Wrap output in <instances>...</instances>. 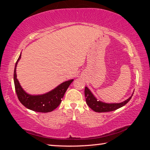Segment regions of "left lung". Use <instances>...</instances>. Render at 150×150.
<instances>
[{
	"instance_id": "8db88e82",
	"label": "left lung",
	"mask_w": 150,
	"mask_h": 150,
	"mask_svg": "<svg viewBox=\"0 0 150 150\" xmlns=\"http://www.w3.org/2000/svg\"><path fill=\"white\" fill-rule=\"evenodd\" d=\"M132 95L130 98H128V99L121 103L107 104L102 103L100 102V101H98L87 87H85V96L86 98V103H87V105L89 106L93 110L96 112H106L116 110V109H118L122 107V106L126 105L131 99Z\"/></svg>"
}]
</instances>
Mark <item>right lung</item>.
Masks as SVG:
<instances>
[{"instance_id":"1","label":"right lung","mask_w":150,"mask_h":150,"mask_svg":"<svg viewBox=\"0 0 150 150\" xmlns=\"http://www.w3.org/2000/svg\"><path fill=\"white\" fill-rule=\"evenodd\" d=\"M21 57V54L18 59L15 65L14 71V82L15 91L20 102L25 107L35 112H49L55 110L59 104L64 96L66 91L69 87L73 79L65 81L50 92L42 95H30L22 89L16 78V69L17 63Z\"/></svg>"}]
</instances>
